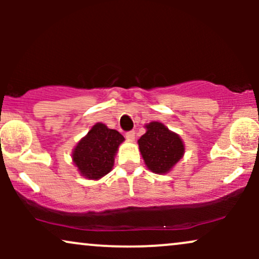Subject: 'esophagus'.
I'll use <instances>...</instances> for the list:
<instances>
[{"mask_svg":"<svg viewBox=\"0 0 259 259\" xmlns=\"http://www.w3.org/2000/svg\"><path fill=\"white\" fill-rule=\"evenodd\" d=\"M125 138L127 139V140H130V141H133L134 139H135V132H127L126 134H125Z\"/></svg>","mask_w":259,"mask_h":259,"instance_id":"34e87169","label":"esophagus"}]
</instances>
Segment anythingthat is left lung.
<instances>
[{
	"label": "left lung",
	"mask_w": 259,
	"mask_h": 259,
	"mask_svg": "<svg viewBox=\"0 0 259 259\" xmlns=\"http://www.w3.org/2000/svg\"><path fill=\"white\" fill-rule=\"evenodd\" d=\"M145 164L156 174H165L183 158V140L159 121H151L138 141Z\"/></svg>",
	"instance_id": "1"
}]
</instances>
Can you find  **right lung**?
Wrapping results in <instances>:
<instances>
[{
  "mask_svg": "<svg viewBox=\"0 0 259 259\" xmlns=\"http://www.w3.org/2000/svg\"><path fill=\"white\" fill-rule=\"evenodd\" d=\"M124 141L117 130L97 123L73 150V162L82 177L99 180L112 170L118 147Z\"/></svg>",
  "mask_w": 259,
  "mask_h": 259,
  "instance_id": "add662e5",
  "label": "right lung"
}]
</instances>
